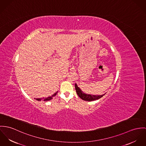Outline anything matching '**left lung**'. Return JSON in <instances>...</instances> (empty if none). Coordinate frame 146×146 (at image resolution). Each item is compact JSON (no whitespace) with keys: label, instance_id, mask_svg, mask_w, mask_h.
<instances>
[{"label":"left lung","instance_id":"obj_1","mask_svg":"<svg viewBox=\"0 0 146 146\" xmlns=\"http://www.w3.org/2000/svg\"><path fill=\"white\" fill-rule=\"evenodd\" d=\"M75 88H76V92L77 94V95H78V96L81 98V99H82L84 101H94V100H98L99 98H101L104 95H99V96H96V95H87L86 94L84 93H83L81 89L77 86V84H75Z\"/></svg>","mask_w":146,"mask_h":146}]
</instances>
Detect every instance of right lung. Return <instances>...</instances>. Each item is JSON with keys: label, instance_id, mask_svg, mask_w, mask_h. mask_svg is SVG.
<instances>
[{"label": "right lung", "instance_id": "obj_1", "mask_svg": "<svg viewBox=\"0 0 146 146\" xmlns=\"http://www.w3.org/2000/svg\"><path fill=\"white\" fill-rule=\"evenodd\" d=\"M57 93H58V92H56V93H55L54 95H52V96L48 97V98H43V99H44V101H49V100H51L52 98V97L56 95ZM36 100H38V101H40V100H41V98H36Z\"/></svg>", "mask_w": 146, "mask_h": 146}]
</instances>
